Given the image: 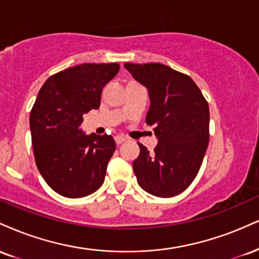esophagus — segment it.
<instances>
[{
    "label": "esophagus",
    "mask_w": 259,
    "mask_h": 259,
    "mask_svg": "<svg viewBox=\"0 0 259 259\" xmlns=\"http://www.w3.org/2000/svg\"><path fill=\"white\" fill-rule=\"evenodd\" d=\"M114 140H116V143L117 145H120V143H123L124 141H125V138H124V136H121V135H118V136H116V138H114Z\"/></svg>",
    "instance_id": "esophagus-1"
}]
</instances>
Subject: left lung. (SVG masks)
Returning <instances> with one entry per match:
<instances>
[{
	"mask_svg": "<svg viewBox=\"0 0 259 259\" xmlns=\"http://www.w3.org/2000/svg\"><path fill=\"white\" fill-rule=\"evenodd\" d=\"M125 68L148 89L151 106L146 123L154 125L153 152L139 143L133 167L138 183L149 194L170 198L197 177L210 133L206 99L191 77L163 64H130Z\"/></svg>",
	"mask_w": 259,
	"mask_h": 259,
	"instance_id": "obj_1",
	"label": "left lung"
}]
</instances>
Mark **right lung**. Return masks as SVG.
Here are the masks:
<instances>
[{
  "label": "right lung",
  "instance_id": "right-lung-1",
  "mask_svg": "<svg viewBox=\"0 0 259 259\" xmlns=\"http://www.w3.org/2000/svg\"><path fill=\"white\" fill-rule=\"evenodd\" d=\"M119 64H82L53 74L39 89L30 113L37 169L54 192L83 198L104 183L116 142L111 135H85L83 114L98 110L102 88Z\"/></svg>",
  "mask_w": 259,
  "mask_h": 259
}]
</instances>
